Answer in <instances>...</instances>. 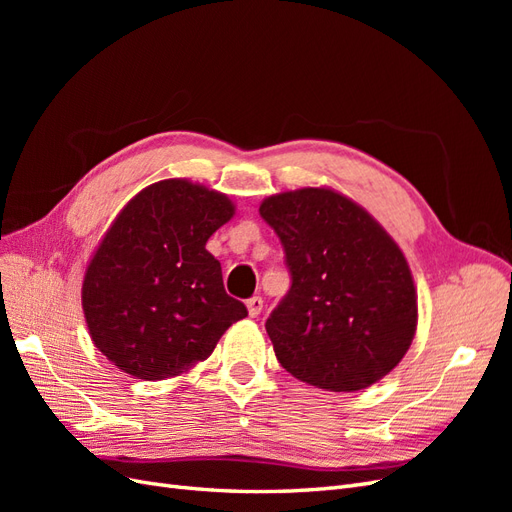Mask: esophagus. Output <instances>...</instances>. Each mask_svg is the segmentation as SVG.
Returning a JSON list of instances; mask_svg holds the SVG:
<instances>
[{"label":"esophagus","mask_w":512,"mask_h":512,"mask_svg":"<svg viewBox=\"0 0 512 512\" xmlns=\"http://www.w3.org/2000/svg\"><path fill=\"white\" fill-rule=\"evenodd\" d=\"M245 305H247V314H250L252 318L260 316V312H262V299H260V297L247 299V301H245Z\"/></svg>","instance_id":"1"}]
</instances>
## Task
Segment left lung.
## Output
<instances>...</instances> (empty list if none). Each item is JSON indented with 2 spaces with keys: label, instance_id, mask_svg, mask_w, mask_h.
Instances as JSON below:
<instances>
[{
  "label": "left lung",
  "instance_id": "left-lung-1",
  "mask_svg": "<svg viewBox=\"0 0 512 512\" xmlns=\"http://www.w3.org/2000/svg\"><path fill=\"white\" fill-rule=\"evenodd\" d=\"M292 286L269 320L277 361L324 391L367 389L408 352L418 320L408 260L371 215L329 188L262 200Z\"/></svg>",
  "mask_w": 512,
  "mask_h": 512
}]
</instances>
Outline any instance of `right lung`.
<instances>
[{
    "label": "right lung",
    "instance_id": "1",
    "mask_svg": "<svg viewBox=\"0 0 512 512\" xmlns=\"http://www.w3.org/2000/svg\"><path fill=\"white\" fill-rule=\"evenodd\" d=\"M232 215L226 194L188 179L153 183L121 209L81 292L91 342L108 361L141 380L173 378L247 316L205 247Z\"/></svg>",
    "mask_w": 512,
    "mask_h": 512
}]
</instances>
